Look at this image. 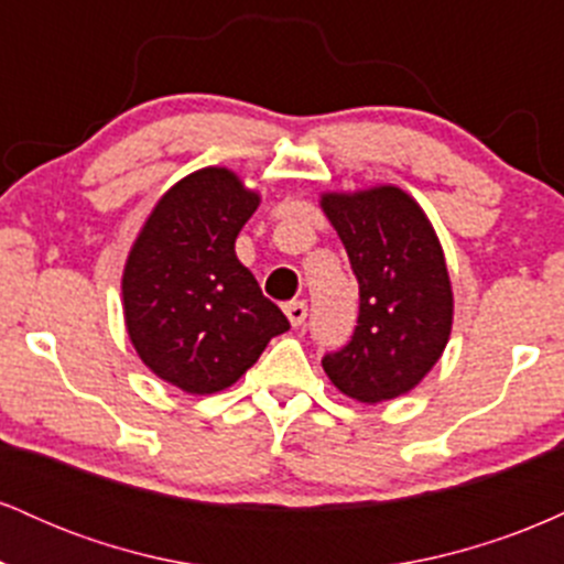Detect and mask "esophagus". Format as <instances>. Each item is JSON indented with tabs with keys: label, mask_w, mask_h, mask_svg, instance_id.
Masks as SVG:
<instances>
[{
	"label": "esophagus",
	"mask_w": 564,
	"mask_h": 564,
	"mask_svg": "<svg viewBox=\"0 0 564 564\" xmlns=\"http://www.w3.org/2000/svg\"><path fill=\"white\" fill-rule=\"evenodd\" d=\"M286 315H289V323L291 326H302L304 321H307V304L304 302H291L286 304Z\"/></svg>",
	"instance_id": "obj_1"
}]
</instances>
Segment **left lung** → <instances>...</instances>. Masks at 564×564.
I'll return each mask as SVG.
<instances>
[{"mask_svg": "<svg viewBox=\"0 0 564 564\" xmlns=\"http://www.w3.org/2000/svg\"><path fill=\"white\" fill-rule=\"evenodd\" d=\"M360 289L352 339L323 358L339 392L384 403L411 392L451 339L453 291L443 246L424 209L394 185L323 193Z\"/></svg>", "mask_w": 564, "mask_h": 564, "instance_id": "8db88e82", "label": "left lung"}]
</instances>
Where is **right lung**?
<instances>
[{
  "instance_id": "1",
  "label": "right lung",
  "mask_w": 564,
  "mask_h": 564,
  "mask_svg": "<svg viewBox=\"0 0 564 564\" xmlns=\"http://www.w3.org/2000/svg\"><path fill=\"white\" fill-rule=\"evenodd\" d=\"M260 206L236 172L206 166L174 183L129 249L121 296L140 360L191 394L236 384L286 315L236 257V238Z\"/></svg>"
}]
</instances>
